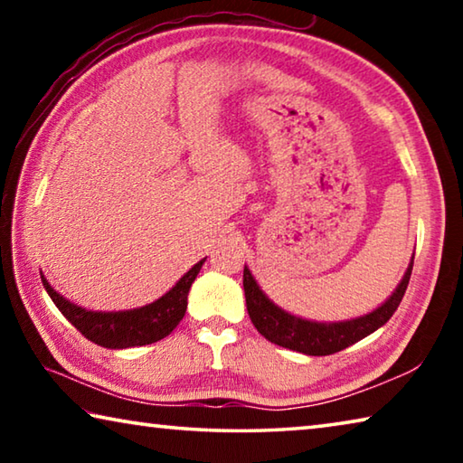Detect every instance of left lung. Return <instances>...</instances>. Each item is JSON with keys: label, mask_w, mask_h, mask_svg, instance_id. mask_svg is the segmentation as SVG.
Returning a JSON list of instances; mask_svg holds the SVG:
<instances>
[{"label": "left lung", "mask_w": 463, "mask_h": 463, "mask_svg": "<svg viewBox=\"0 0 463 463\" xmlns=\"http://www.w3.org/2000/svg\"><path fill=\"white\" fill-rule=\"evenodd\" d=\"M411 273L412 263L409 265V269H406L401 284L394 289V294H392L380 308H375L365 317L343 320V323H312V320L288 315V312L278 308L276 304L261 292L255 278L250 276V271L247 268L242 271V288H245L247 312L250 317V323L255 325L257 331H260L265 339L279 345V347L300 351V354L307 355H331L336 354V351L349 347V345L362 341L364 336L373 333L375 328L388 323L390 317L396 312L398 304L402 302Z\"/></svg>", "instance_id": "1"}]
</instances>
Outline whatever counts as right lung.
Here are the masks:
<instances>
[{
	"instance_id": "add662e5",
	"label": "right lung",
	"mask_w": 463,
	"mask_h": 463,
	"mask_svg": "<svg viewBox=\"0 0 463 463\" xmlns=\"http://www.w3.org/2000/svg\"><path fill=\"white\" fill-rule=\"evenodd\" d=\"M202 260L169 289L165 296L143 308L124 310V312H93L81 307H75L65 300L61 294L54 292L49 281L43 278V286L57 304V308L65 315V318L80 331L85 339L101 345L108 349H127L140 347V345H151L167 336L184 318L187 308V294L194 284L195 276L202 269Z\"/></svg>"
}]
</instances>
